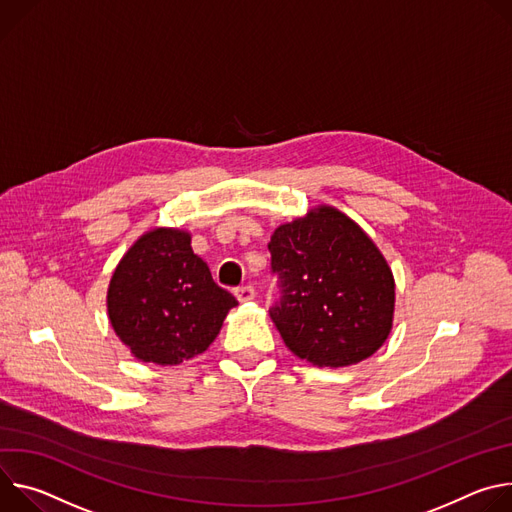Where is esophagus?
<instances>
[{"label":"esophagus","mask_w":512,"mask_h":512,"mask_svg":"<svg viewBox=\"0 0 512 512\" xmlns=\"http://www.w3.org/2000/svg\"><path fill=\"white\" fill-rule=\"evenodd\" d=\"M236 297H238V301H240V303H248V301H252V299L256 297V293H254V287L246 285V287H240V289H236Z\"/></svg>","instance_id":"obj_1"}]
</instances>
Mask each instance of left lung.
<instances>
[{
  "label": "left lung",
  "instance_id": "1",
  "mask_svg": "<svg viewBox=\"0 0 512 512\" xmlns=\"http://www.w3.org/2000/svg\"><path fill=\"white\" fill-rule=\"evenodd\" d=\"M268 250L282 289L270 317L297 358L346 368L380 350L394 319V276L352 217L317 205L278 225Z\"/></svg>",
  "mask_w": 512,
  "mask_h": 512
}]
</instances>
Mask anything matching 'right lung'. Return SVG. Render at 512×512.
<instances>
[{
	"label": "right lung",
	"mask_w": 512,
	"mask_h": 512,
	"mask_svg": "<svg viewBox=\"0 0 512 512\" xmlns=\"http://www.w3.org/2000/svg\"><path fill=\"white\" fill-rule=\"evenodd\" d=\"M193 252L191 234L152 227L122 256L107 287V317L140 362L177 366L203 354L236 307Z\"/></svg>",
	"instance_id": "1"
}]
</instances>
